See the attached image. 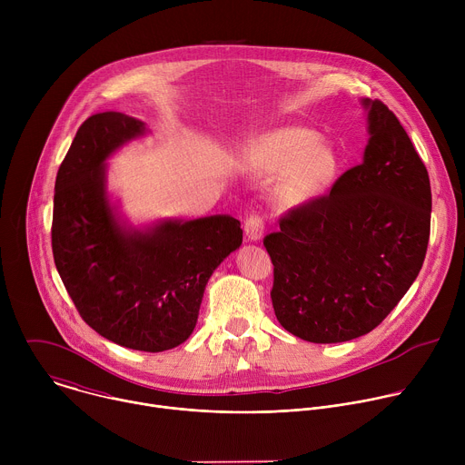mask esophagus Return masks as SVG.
I'll use <instances>...</instances> for the list:
<instances>
[{"label": "esophagus", "mask_w": 465, "mask_h": 465, "mask_svg": "<svg viewBox=\"0 0 465 465\" xmlns=\"http://www.w3.org/2000/svg\"><path fill=\"white\" fill-rule=\"evenodd\" d=\"M264 233V224L262 219L259 215H248L246 223H244V235L248 241H259Z\"/></svg>", "instance_id": "obj_1"}]
</instances>
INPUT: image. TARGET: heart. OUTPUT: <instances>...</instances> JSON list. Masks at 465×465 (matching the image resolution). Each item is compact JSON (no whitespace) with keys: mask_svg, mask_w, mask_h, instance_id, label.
Returning <instances> with one entry per match:
<instances>
[{"mask_svg":"<svg viewBox=\"0 0 465 465\" xmlns=\"http://www.w3.org/2000/svg\"><path fill=\"white\" fill-rule=\"evenodd\" d=\"M248 167L287 174L282 196L289 206H305L323 196L341 173L337 149L314 130L287 126L253 140L242 154Z\"/></svg>","mask_w":465,"mask_h":465,"instance_id":"b5f03b06","label":"heart"}]
</instances>
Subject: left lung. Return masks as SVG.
I'll return each mask as SVG.
<instances>
[{
  "mask_svg": "<svg viewBox=\"0 0 465 465\" xmlns=\"http://www.w3.org/2000/svg\"><path fill=\"white\" fill-rule=\"evenodd\" d=\"M361 104L370 134L362 163L262 241L276 318L314 344L375 329L416 282L429 244V173L393 112L377 99Z\"/></svg>",
  "mask_w": 465,
  "mask_h": 465,
  "instance_id": "8db88e82",
  "label": "left lung"
}]
</instances>
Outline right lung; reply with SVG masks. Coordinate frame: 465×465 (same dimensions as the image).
<instances>
[{"label": "right lung", "instance_id": "1", "mask_svg": "<svg viewBox=\"0 0 465 465\" xmlns=\"http://www.w3.org/2000/svg\"><path fill=\"white\" fill-rule=\"evenodd\" d=\"M149 132L121 112L88 117L54 182L51 244L83 320L119 346L165 351L189 339L208 280L242 242L230 215L132 226L108 191V158Z\"/></svg>", "mask_w": 465, "mask_h": 465}]
</instances>
